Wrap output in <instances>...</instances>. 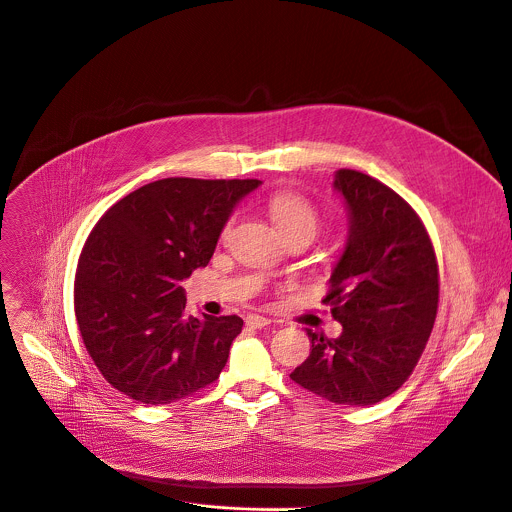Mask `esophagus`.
Here are the masks:
<instances>
[{"instance_id": "34e87169", "label": "esophagus", "mask_w": 512, "mask_h": 512, "mask_svg": "<svg viewBox=\"0 0 512 512\" xmlns=\"http://www.w3.org/2000/svg\"><path fill=\"white\" fill-rule=\"evenodd\" d=\"M245 322H247V326H251V328H257V330H259V328H265V326H267V324H269V322H271V320H269V318H265V316H257V314H249V316H247V320H245Z\"/></svg>"}]
</instances>
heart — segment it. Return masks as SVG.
<instances>
[{"instance_id": "obj_1", "label": "heart", "mask_w": 512, "mask_h": 512, "mask_svg": "<svg viewBox=\"0 0 512 512\" xmlns=\"http://www.w3.org/2000/svg\"><path fill=\"white\" fill-rule=\"evenodd\" d=\"M269 216L281 237L304 235L310 241L320 227V214L314 204L294 192H279L269 200Z\"/></svg>"}]
</instances>
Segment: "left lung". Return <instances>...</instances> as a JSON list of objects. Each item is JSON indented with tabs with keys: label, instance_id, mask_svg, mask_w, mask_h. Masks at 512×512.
Returning a JSON list of instances; mask_svg holds the SVG:
<instances>
[{
	"label": "left lung",
	"instance_id": "obj_1",
	"mask_svg": "<svg viewBox=\"0 0 512 512\" xmlns=\"http://www.w3.org/2000/svg\"><path fill=\"white\" fill-rule=\"evenodd\" d=\"M348 233L322 300L342 324L336 338L308 328L310 356L289 377L350 407L393 395L411 375L431 334L440 283L431 241L413 208L389 186L334 172Z\"/></svg>",
	"mask_w": 512,
	"mask_h": 512
}]
</instances>
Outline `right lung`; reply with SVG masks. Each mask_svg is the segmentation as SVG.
I'll return each instance as SVG.
<instances>
[{"mask_svg":"<svg viewBox=\"0 0 512 512\" xmlns=\"http://www.w3.org/2000/svg\"><path fill=\"white\" fill-rule=\"evenodd\" d=\"M261 180L166 178L113 204L89 235L75 314L97 369L117 391L168 405L225 369L239 316H186L182 281L206 267L235 206Z\"/></svg>","mask_w":512,"mask_h":512,"instance_id":"obj_1","label":"right lung"}]
</instances>
